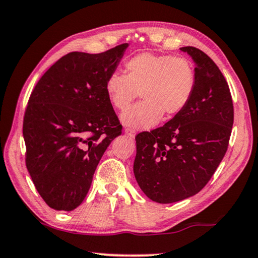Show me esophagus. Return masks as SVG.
<instances>
[{
    "mask_svg": "<svg viewBox=\"0 0 258 258\" xmlns=\"http://www.w3.org/2000/svg\"><path fill=\"white\" fill-rule=\"evenodd\" d=\"M125 133L127 134L128 137H131V138H134V137H136V134H137V131L134 130V128L126 127V128H125Z\"/></svg>",
    "mask_w": 258,
    "mask_h": 258,
    "instance_id": "1",
    "label": "esophagus"
}]
</instances>
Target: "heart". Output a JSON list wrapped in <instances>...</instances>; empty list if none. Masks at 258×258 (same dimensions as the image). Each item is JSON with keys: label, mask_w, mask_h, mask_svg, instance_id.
I'll use <instances>...</instances> for the list:
<instances>
[{"label": "heart", "mask_w": 258, "mask_h": 258, "mask_svg": "<svg viewBox=\"0 0 258 258\" xmlns=\"http://www.w3.org/2000/svg\"><path fill=\"white\" fill-rule=\"evenodd\" d=\"M125 76L113 72L105 82V92L112 106L124 112L140 94L141 101L122 115L125 125L150 128L162 115L173 118L190 103L197 74L189 59L182 56L141 52L125 61Z\"/></svg>", "instance_id": "b5f03b06"}]
</instances>
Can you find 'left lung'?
Returning <instances> with one entry per match:
<instances>
[{
	"label": "left lung",
	"instance_id": "obj_1",
	"mask_svg": "<svg viewBox=\"0 0 258 258\" xmlns=\"http://www.w3.org/2000/svg\"><path fill=\"white\" fill-rule=\"evenodd\" d=\"M197 85L188 106L164 126L137 134L136 180L152 201L193 197L208 183L226 154L234 122L229 86L208 55L194 46Z\"/></svg>",
	"mask_w": 258,
	"mask_h": 258
}]
</instances>
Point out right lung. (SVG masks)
I'll return each mask as SVG.
<instances>
[{
    "label": "right lung",
    "mask_w": 258,
    "mask_h": 258,
    "mask_svg": "<svg viewBox=\"0 0 258 258\" xmlns=\"http://www.w3.org/2000/svg\"><path fill=\"white\" fill-rule=\"evenodd\" d=\"M127 45L68 53L32 90L23 119L25 165L50 208L70 212L81 205L104 152L121 134L105 82Z\"/></svg>",
    "instance_id": "right-lung-1"
}]
</instances>
